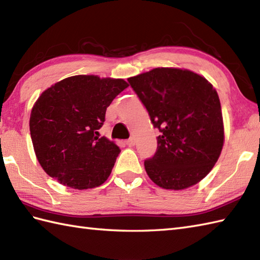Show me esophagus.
Masks as SVG:
<instances>
[{"label":"esophagus","instance_id":"34e87169","mask_svg":"<svg viewBox=\"0 0 260 260\" xmlns=\"http://www.w3.org/2000/svg\"><path fill=\"white\" fill-rule=\"evenodd\" d=\"M126 144L128 146H134L135 145V140L134 139H129L126 141Z\"/></svg>","mask_w":260,"mask_h":260}]
</instances>
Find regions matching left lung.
Returning a JSON list of instances; mask_svg holds the SVG:
<instances>
[{
    "label": "left lung",
    "instance_id": "8db88e82",
    "mask_svg": "<svg viewBox=\"0 0 260 260\" xmlns=\"http://www.w3.org/2000/svg\"><path fill=\"white\" fill-rule=\"evenodd\" d=\"M159 129L157 151L144 162L154 183L184 190L210 173L221 154V105L211 82L194 71L161 67L128 78Z\"/></svg>",
    "mask_w": 260,
    "mask_h": 260
}]
</instances>
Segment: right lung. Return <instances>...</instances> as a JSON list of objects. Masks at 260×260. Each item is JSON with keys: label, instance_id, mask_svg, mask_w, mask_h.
Returning <instances> with one entry per match:
<instances>
[{"label": "right lung", "instance_id": "1", "mask_svg": "<svg viewBox=\"0 0 260 260\" xmlns=\"http://www.w3.org/2000/svg\"><path fill=\"white\" fill-rule=\"evenodd\" d=\"M127 87L124 79L78 75L41 93L31 110L30 134L38 161L49 176L78 190L92 189L108 179L120 150L97 131L110 103Z\"/></svg>", "mask_w": 260, "mask_h": 260}]
</instances>
